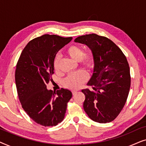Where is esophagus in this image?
<instances>
[{
  "mask_svg": "<svg viewBox=\"0 0 146 146\" xmlns=\"http://www.w3.org/2000/svg\"><path fill=\"white\" fill-rule=\"evenodd\" d=\"M72 95H75L77 93L76 91H72Z\"/></svg>",
  "mask_w": 146,
  "mask_h": 146,
  "instance_id": "esophagus-1",
  "label": "esophagus"
}]
</instances>
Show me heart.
Segmentation results:
<instances>
[{"label":"heart","instance_id":"1","mask_svg":"<svg viewBox=\"0 0 146 146\" xmlns=\"http://www.w3.org/2000/svg\"><path fill=\"white\" fill-rule=\"evenodd\" d=\"M66 52L70 57L76 61H79L82 66L87 69H92L94 66L95 57L92 52L88 50L84 52L82 47L78 45H71L66 49ZM60 59L56 57L54 60V69L58 71L59 69ZM88 74L84 70H79L76 72L70 74L63 80V85L66 88L78 90L88 80Z\"/></svg>","mask_w":146,"mask_h":146}]
</instances>
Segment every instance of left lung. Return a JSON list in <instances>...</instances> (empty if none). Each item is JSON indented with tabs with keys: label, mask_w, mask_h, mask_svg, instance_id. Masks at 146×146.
Instances as JSON below:
<instances>
[{
	"label": "left lung",
	"mask_w": 146,
	"mask_h": 146,
	"mask_svg": "<svg viewBox=\"0 0 146 146\" xmlns=\"http://www.w3.org/2000/svg\"><path fill=\"white\" fill-rule=\"evenodd\" d=\"M75 42L87 45L95 57L93 76L88 83L92 88L82 90L84 111L93 121L110 122L122 110L129 94L131 76L126 57L110 39L96 34L80 36Z\"/></svg>",
	"instance_id": "8db88e82"
}]
</instances>
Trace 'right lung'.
<instances>
[{"instance_id":"1","label":"right lung","mask_w":146,"mask_h":146,"mask_svg":"<svg viewBox=\"0 0 146 146\" xmlns=\"http://www.w3.org/2000/svg\"><path fill=\"white\" fill-rule=\"evenodd\" d=\"M72 39L50 35L35 38L27 44L17 62L15 82L22 107L34 121L43 126H55L63 120L72 96L66 89L56 92L46 89L52 81L56 54Z\"/></svg>"}]
</instances>
